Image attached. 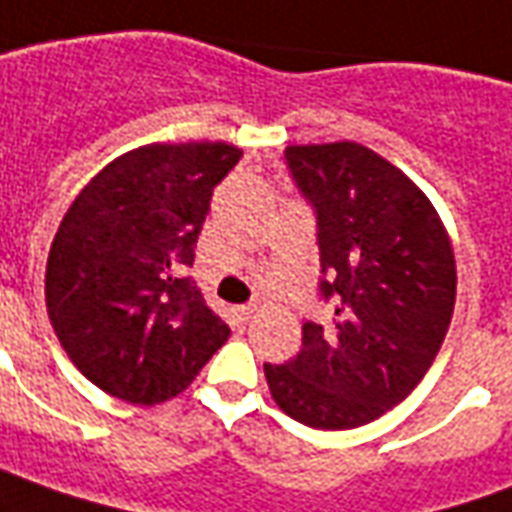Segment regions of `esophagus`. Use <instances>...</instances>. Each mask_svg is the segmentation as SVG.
<instances>
[{"label":"esophagus","mask_w":512,"mask_h":512,"mask_svg":"<svg viewBox=\"0 0 512 512\" xmlns=\"http://www.w3.org/2000/svg\"><path fill=\"white\" fill-rule=\"evenodd\" d=\"M237 314H239V320H250V317L256 314V303H248V306H239Z\"/></svg>","instance_id":"esophagus-1"}]
</instances>
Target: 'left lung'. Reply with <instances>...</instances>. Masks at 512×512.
Wrapping results in <instances>:
<instances>
[{"label":"left lung","mask_w":512,"mask_h":512,"mask_svg":"<svg viewBox=\"0 0 512 512\" xmlns=\"http://www.w3.org/2000/svg\"><path fill=\"white\" fill-rule=\"evenodd\" d=\"M286 165L317 212L331 328L303 322V350L264 364L275 405L317 430H350L400 405L444 344L455 253L436 206L361 143L289 146Z\"/></svg>","instance_id":"left-lung-1"}]
</instances>
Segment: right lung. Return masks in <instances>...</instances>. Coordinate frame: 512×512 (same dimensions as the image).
I'll use <instances>...</instances> for the list:
<instances>
[{
  "label": "right lung",
  "instance_id": "add662e5",
  "mask_svg": "<svg viewBox=\"0 0 512 512\" xmlns=\"http://www.w3.org/2000/svg\"><path fill=\"white\" fill-rule=\"evenodd\" d=\"M239 157L220 140L140 146L68 206L46 262V308L68 358L101 391L159 405L228 342V325L184 270L212 190Z\"/></svg>",
  "mask_w": 512,
  "mask_h": 512
}]
</instances>
